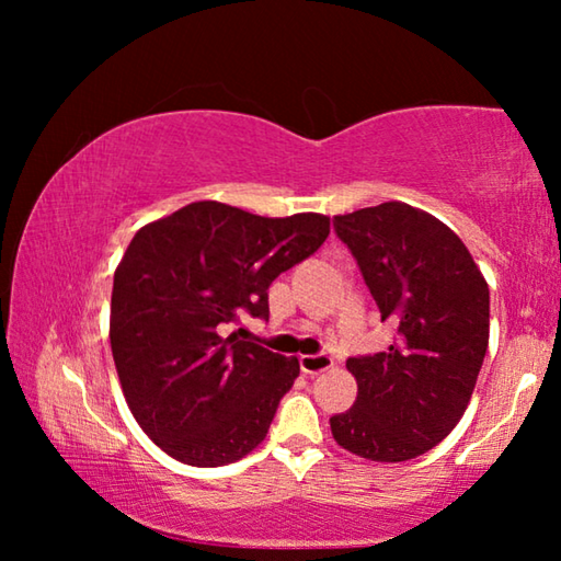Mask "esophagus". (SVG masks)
I'll return each mask as SVG.
<instances>
[{"label": "esophagus", "instance_id": "obj_1", "mask_svg": "<svg viewBox=\"0 0 561 561\" xmlns=\"http://www.w3.org/2000/svg\"><path fill=\"white\" fill-rule=\"evenodd\" d=\"M299 366H301L304 374L317 376V374L327 371V368L334 366V358L327 356V354H307V356L299 358Z\"/></svg>", "mask_w": 561, "mask_h": 561}]
</instances>
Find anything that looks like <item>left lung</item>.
<instances>
[{
	"label": "left lung",
	"mask_w": 561,
	"mask_h": 561,
	"mask_svg": "<svg viewBox=\"0 0 561 561\" xmlns=\"http://www.w3.org/2000/svg\"><path fill=\"white\" fill-rule=\"evenodd\" d=\"M334 230L398 329L388 351L346 360L358 393L329 421L331 435L374 462L417 458L470 403L490 341L488 282L460 237L413 205L336 215Z\"/></svg>",
	"instance_id": "obj_1"
}]
</instances>
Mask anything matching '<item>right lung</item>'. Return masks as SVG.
<instances>
[{
	"mask_svg": "<svg viewBox=\"0 0 561 561\" xmlns=\"http://www.w3.org/2000/svg\"><path fill=\"white\" fill-rule=\"evenodd\" d=\"M329 217H262L201 201L140 227L113 274L111 351L140 428L195 468H220L264 440L297 356L222 339L220 324L270 317L267 289L314 254Z\"/></svg>",
	"mask_w": 561,
	"mask_h": 561,
	"instance_id": "1",
	"label": "right lung"
}]
</instances>
